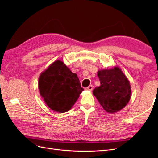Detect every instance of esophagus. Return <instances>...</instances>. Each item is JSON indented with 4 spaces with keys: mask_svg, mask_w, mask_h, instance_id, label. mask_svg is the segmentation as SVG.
<instances>
[{
    "mask_svg": "<svg viewBox=\"0 0 158 158\" xmlns=\"http://www.w3.org/2000/svg\"><path fill=\"white\" fill-rule=\"evenodd\" d=\"M85 89H86V90H89V91H92V90L93 89V86H92V85H89L88 87L85 88Z\"/></svg>",
    "mask_w": 158,
    "mask_h": 158,
    "instance_id": "34e87169",
    "label": "esophagus"
}]
</instances>
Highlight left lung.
<instances>
[{"instance_id": "obj_1", "label": "left lung", "mask_w": 158, "mask_h": 158, "mask_svg": "<svg viewBox=\"0 0 158 158\" xmlns=\"http://www.w3.org/2000/svg\"><path fill=\"white\" fill-rule=\"evenodd\" d=\"M99 87L95 88L93 94L105 111L113 113L121 111L128 103L131 96L130 82L121 69L98 70Z\"/></svg>"}]
</instances>
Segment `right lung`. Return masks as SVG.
Returning <instances> with one entry per match:
<instances>
[{"label": "right lung", "mask_w": 158, "mask_h": 158, "mask_svg": "<svg viewBox=\"0 0 158 158\" xmlns=\"http://www.w3.org/2000/svg\"><path fill=\"white\" fill-rule=\"evenodd\" d=\"M39 91L47 106L59 113L69 111L84 90L78 76L56 60L40 74Z\"/></svg>", "instance_id": "obj_1"}]
</instances>
